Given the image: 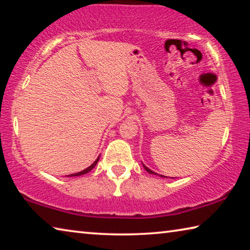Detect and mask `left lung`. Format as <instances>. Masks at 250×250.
I'll return each instance as SVG.
<instances>
[{
    "label": "left lung",
    "instance_id": "1",
    "mask_svg": "<svg viewBox=\"0 0 250 250\" xmlns=\"http://www.w3.org/2000/svg\"><path fill=\"white\" fill-rule=\"evenodd\" d=\"M142 166H143V167L146 168V171L147 173H150V174H153V175H159V176H161V177H167V176H164V175L158 174V173H155V172H153V171H152V170H150V168H149V167H146L145 164H143V163H142ZM172 179H173V177H172Z\"/></svg>",
    "mask_w": 250,
    "mask_h": 250
}]
</instances>
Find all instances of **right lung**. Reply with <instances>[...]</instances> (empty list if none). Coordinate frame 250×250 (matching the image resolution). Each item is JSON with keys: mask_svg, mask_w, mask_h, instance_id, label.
<instances>
[{"mask_svg": "<svg viewBox=\"0 0 250 250\" xmlns=\"http://www.w3.org/2000/svg\"><path fill=\"white\" fill-rule=\"evenodd\" d=\"M99 158H100V155L98 156V158L96 159L95 162L92 163L90 167H88L87 168H84L83 171H82V172H77V173H74V174H70V175H68V176H79V175H83V174H86V173H88L89 171H91L92 168H94V167L97 166V163H98V161H99Z\"/></svg>", "mask_w": 250, "mask_h": 250, "instance_id": "add662e5", "label": "right lung"}]
</instances>
